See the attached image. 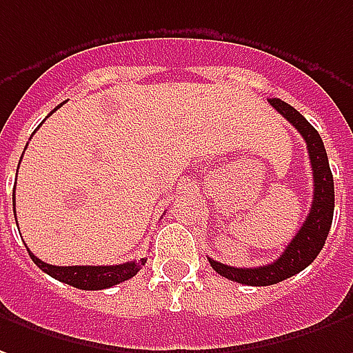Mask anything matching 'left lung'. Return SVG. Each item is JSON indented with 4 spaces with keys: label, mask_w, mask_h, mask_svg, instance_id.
<instances>
[{
    "label": "left lung",
    "mask_w": 353,
    "mask_h": 353,
    "mask_svg": "<svg viewBox=\"0 0 353 353\" xmlns=\"http://www.w3.org/2000/svg\"><path fill=\"white\" fill-rule=\"evenodd\" d=\"M270 103L279 114H283V118H287L288 122L296 128L298 134L304 137L307 145V154H310L312 172H314V201H312V210L302 223V228L298 229V233L288 243L285 252L273 263L260 265V268H231V265L208 258L212 268L218 271L221 277L243 283L248 287L275 285L305 270L325 246L332 223V212H334V181H332L331 166H329L321 135L317 134L314 125L288 103L281 99H270Z\"/></svg>",
    "instance_id": "left-lung-1"
}]
</instances>
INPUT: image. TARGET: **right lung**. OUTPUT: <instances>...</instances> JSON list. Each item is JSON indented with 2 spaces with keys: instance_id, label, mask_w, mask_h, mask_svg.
<instances>
[{
  "instance_id": "right-lung-1",
  "label": "right lung",
  "mask_w": 353,
  "mask_h": 353,
  "mask_svg": "<svg viewBox=\"0 0 353 353\" xmlns=\"http://www.w3.org/2000/svg\"><path fill=\"white\" fill-rule=\"evenodd\" d=\"M14 219H17V212H14ZM28 254H30L32 262L36 263L39 270L51 275L53 279L63 281L66 285L82 288V290H101V288L124 283L132 279L147 262L145 258H141V260L118 263V265H51V263L41 262L30 250Z\"/></svg>"
}]
</instances>
